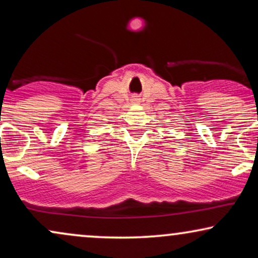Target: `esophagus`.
I'll return each mask as SVG.
<instances>
[{"instance_id":"1","label":"esophagus","mask_w":258,"mask_h":258,"mask_svg":"<svg viewBox=\"0 0 258 258\" xmlns=\"http://www.w3.org/2000/svg\"><path fill=\"white\" fill-rule=\"evenodd\" d=\"M132 103H134V104L140 103V98H139V96H133V97H132Z\"/></svg>"}]
</instances>
